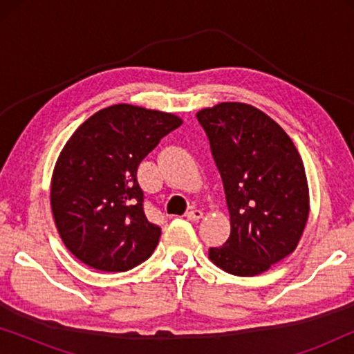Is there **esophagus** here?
I'll return each mask as SVG.
<instances>
[{"label": "esophagus", "mask_w": 354, "mask_h": 354, "mask_svg": "<svg viewBox=\"0 0 354 354\" xmlns=\"http://www.w3.org/2000/svg\"><path fill=\"white\" fill-rule=\"evenodd\" d=\"M185 217H187L188 221L196 222V221H200L201 217H203V212L200 209H190V211L185 212Z\"/></svg>", "instance_id": "34e87169"}]
</instances>
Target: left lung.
<instances>
[{
    "mask_svg": "<svg viewBox=\"0 0 354 354\" xmlns=\"http://www.w3.org/2000/svg\"><path fill=\"white\" fill-rule=\"evenodd\" d=\"M224 183L230 236L209 259L253 277L292 254L309 217L303 159L287 132L263 111L224 101L196 113Z\"/></svg>",
    "mask_w": 354,
    "mask_h": 354,
    "instance_id": "left-lung-1",
    "label": "left lung"
}]
</instances>
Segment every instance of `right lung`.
Segmentation results:
<instances>
[{
	"mask_svg": "<svg viewBox=\"0 0 354 354\" xmlns=\"http://www.w3.org/2000/svg\"><path fill=\"white\" fill-rule=\"evenodd\" d=\"M182 119L133 104L95 113L67 140L51 177V211L66 248L88 268L125 272L156 248L137 182L142 159Z\"/></svg>",
	"mask_w": 354,
	"mask_h": 354,
	"instance_id": "right-lung-1",
	"label": "right lung"
}]
</instances>
